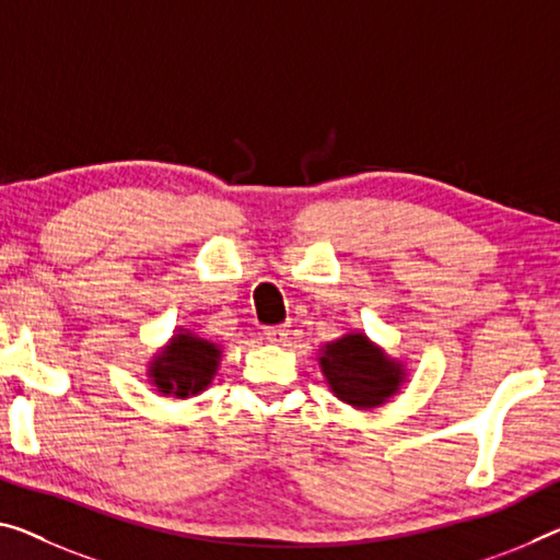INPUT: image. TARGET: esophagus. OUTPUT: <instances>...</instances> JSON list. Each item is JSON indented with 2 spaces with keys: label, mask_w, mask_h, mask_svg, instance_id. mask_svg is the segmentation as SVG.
<instances>
[{
  "label": "esophagus",
  "mask_w": 560,
  "mask_h": 560,
  "mask_svg": "<svg viewBox=\"0 0 560 560\" xmlns=\"http://www.w3.org/2000/svg\"><path fill=\"white\" fill-rule=\"evenodd\" d=\"M288 335H290V330L285 328V325H270V328H265V338H268L270 342H275V346L285 342Z\"/></svg>",
  "instance_id": "34e87169"
}]
</instances>
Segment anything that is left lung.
<instances>
[{"label": "left lung", "mask_w": 560, "mask_h": 560, "mask_svg": "<svg viewBox=\"0 0 560 560\" xmlns=\"http://www.w3.org/2000/svg\"><path fill=\"white\" fill-rule=\"evenodd\" d=\"M317 365L330 393L355 410L381 408L400 393L408 381V368L368 338L363 330H350L317 350Z\"/></svg>", "instance_id": "1"}]
</instances>
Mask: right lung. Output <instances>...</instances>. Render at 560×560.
Instances as JSON below:
<instances>
[{
    "label": "right lung",
    "mask_w": 560,
    "mask_h": 560,
    "mask_svg": "<svg viewBox=\"0 0 560 560\" xmlns=\"http://www.w3.org/2000/svg\"><path fill=\"white\" fill-rule=\"evenodd\" d=\"M222 346L190 328H177L148 360V381L162 398H195L210 388L220 370Z\"/></svg>",
    "instance_id": "right-lung-1"
}]
</instances>
